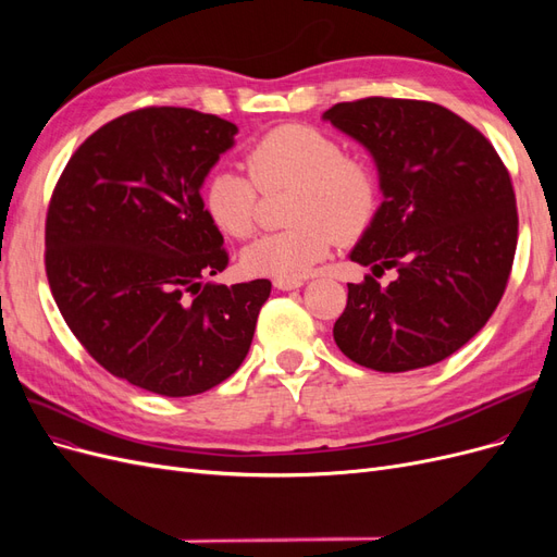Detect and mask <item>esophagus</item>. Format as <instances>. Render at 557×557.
Segmentation results:
<instances>
[{
	"mask_svg": "<svg viewBox=\"0 0 557 557\" xmlns=\"http://www.w3.org/2000/svg\"><path fill=\"white\" fill-rule=\"evenodd\" d=\"M274 285L278 290H295V288H301L305 281L301 278H274Z\"/></svg>",
	"mask_w": 557,
	"mask_h": 557,
	"instance_id": "1",
	"label": "esophagus"
}]
</instances>
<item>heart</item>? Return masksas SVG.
Listing matches in <instances>:
<instances>
[{
    "mask_svg": "<svg viewBox=\"0 0 557 557\" xmlns=\"http://www.w3.org/2000/svg\"><path fill=\"white\" fill-rule=\"evenodd\" d=\"M248 174L218 166L205 185L211 221L234 239H248L260 223L263 195L293 190L281 232L250 244L244 267L252 274L299 278L330 256L336 237L350 242L374 223L379 174L364 156L346 153L334 134L301 123L262 132L246 148Z\"/></svg>",
    "mask_w": 557,
    "mask_h": 557,
    "instance_id": "1",
    "label": "heart"
}]
</instances>
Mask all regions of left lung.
Returning a JSON list of instances; mask_svg holds the SVG:
<instances>
[{
	"label": "left lung",
	"instance_id": "left-lung-1",
	"mask_svg": "<svg viewBox=\"0 0 557 557\" xmlns=\"http://www.w3.org/2000/svg\"><path fill=\"white\" fill-rule=\"evenodd\" d=\"M325 117L372 150L385 195L350 260L397 274L385 288L372 274L348 283L334 342L385 374L442 362L507 290L518 244L509 170L474 125L423 99L364 97Z\"/></svg>",
	"mask_w": 557,
	"mask_h": 557
}]
</instances>
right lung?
<instances>
[{
  "mask_svg": "<svg viewBox=\"0 0 557 557\" xmlns=\"http://www.w3.org/2000/svg\"><path fill=\"white\" fill-rule=\"evenodd\" d=\"M237 125L144 107L92 132L46 213V276L81 346L109 374L162 397L211 391L237 372L272 283H205L230 252L201 181Z\"/></svg>",
  "mask_w": 557,
  "mask_h": 557,
  "instance_id": "add662e5",
  "label": "right lung"
}]
</instances>
